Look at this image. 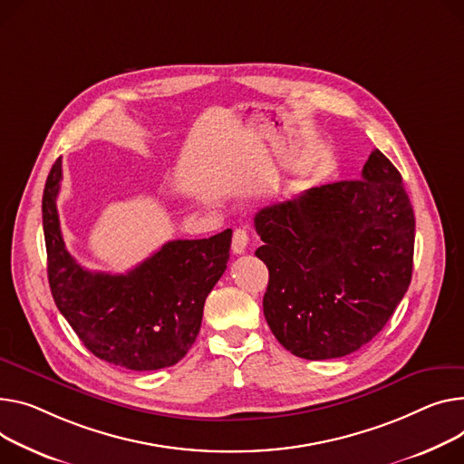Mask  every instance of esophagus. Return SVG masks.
Returning <instances> with one entry per match:
<instances>
[{
  "label": "esophagus",
  "mask_w": 464,
  "mask_h": 464,
  "mask_svg": "<svg viewBox=\"0 0 464 464\" xmlns=\"http://www.w3.org/2000/svg\"><path fill=\"white\" fill-rule=\"evenodd\" d=\"M248 231L246 229H235L233 233V242H231V248L235 254H244L246 248H248Z\"/></svg>",
  "instance_id": "esophagus-1"
}]
</instances>
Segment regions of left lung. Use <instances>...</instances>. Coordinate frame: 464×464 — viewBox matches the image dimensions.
<instances>
[{"instance_id": "1", "label": "left lung", "mask_w": 464, "mask_h": 464, "mask_svg": "<svg viewBox=\"0 0 464 464\" xmlns=\"http://www.w3.org/2000/svg\"><path fill=\"white\" fill-rule=\"evenodd\" d=\"M256 256L268 266L265 319L305 360L347 356L384 328L412 277L414 210L397 168L375 149L360 180L261 208Z\"/></svg>"}]
</instances>
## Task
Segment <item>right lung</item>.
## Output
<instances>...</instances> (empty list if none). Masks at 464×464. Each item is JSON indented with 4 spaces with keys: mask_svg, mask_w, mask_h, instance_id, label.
<instances>
[{
    "mask_svg": "<svg viewBox=\"0 0 464 464\" xmlns=\"http://www.w3.org/2000/svg\"><path fill=\"white\" fill-rule=\"evenodd\" d=\"M61 159L43 194L48 282L57 310L97 358L132 372L175 365L194 345L203 305L227 268L231 229L169 240L127 274L91 272L67 252L55 199Z\"/></svg>",
    "mask_w": 464,
    "mask_h": 464,
    "instance_id": "obj_1",
    "label": "right lung"
}]
</instances>
